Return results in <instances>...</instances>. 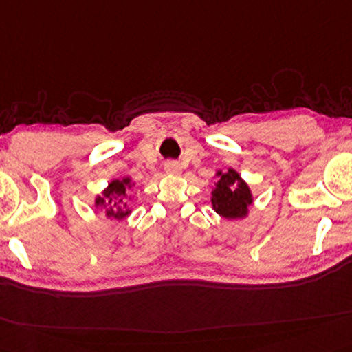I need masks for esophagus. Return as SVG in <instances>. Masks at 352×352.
Segmentation results:
<instances>
[{
    "label": "esophagus",
    "mask_w": 352,
    "mask_h": 352,
    "mask_svg": "<svg viewBox=\"0 0 352 352\" xmlns=\"http://www.w3.org/2000/svg\"><path fill=\"white\" fill-rule=\"evenodd\" d=\"M164 170L169 175H178V174H182V166L178 164L177 161H167L164 164Z\"/></svg>",
    "instance_id": "obj_1"
}]
</instances>
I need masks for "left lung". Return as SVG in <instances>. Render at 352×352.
<instances>
[{"mask_svg":"<svg viewBox=\"0 0 352 352\" xmlns=\"http://www.w3.org/2000/svg\"><path fill=\"white\" fill-rule=\"evenodd\" d=\"M217 186L212 191V206L219 217L226 219H240L248 214V207L253 204L250 186L234 169L218 170Z\"/></svg>","mask_w":352,"mask_h":352,"instance_id":"obj_1","label":"left lung"}]
</instances>
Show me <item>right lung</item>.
I'll return each instance as SVG.
<instances>
[{"label": "right lung", "instance_id": "right-lung-1", "mask_svg": "<svg viewBox=\"0 0 352 352\" xmlns=\"http://www.w3.org/2000/svg\"><path fill=\"white\" fill-rule=\"evenodd\" d=\"M133 186L134 183L131 182L129 177L123 178V180L110 182L109 186L102 191L101 196L96 197L94 206L98 208L106 210L107 218L122 221V219H124L131 213V210L124 202V197H126V192H128Z\"/></svg>", "mask_w": 352, "mask_h": 352}]
</instances>
